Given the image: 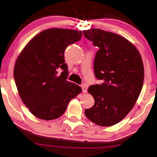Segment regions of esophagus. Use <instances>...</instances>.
I'll return each mask as SVG.
<instances>
[{
  "instance_id": "esophagus-1",
  "label": "esophagus",
  "mask_w": 157,
  "mask_h": 157,
  "mask_svg": "<svg viewBox=\"0 0 157 157\" xmlns=\"http://www.w3.org/2000/svg\"><path fill=\"white\" fill-rule=\"evenodd\" d=\"M82 89L83 93H86V92H87V88H86V86H85V85H82Z\"/></svg>"
}]
</instances>
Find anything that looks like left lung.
I'll return each instance as SVG.
<instances>
[{"label": "left lung", "instance_id": "obj_1", "mask_svg": "<svg viewBox=\"0 0 157 157\" xmlns=\"http://www.w3.org/2000/svg\"><path fill=\"white\" fill-rule=\"evenodd\" d=\"M83 33L99 47L94 57V74L104 81L89 87L94 105L84 113L96 124L109 127L129 113L140 95L144 78L142 57L137 48L119 35L94 28Z\"/></svg>", "mask_w": 157, "mask_h": 157}]
</instances>
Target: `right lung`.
Instances as JSON below:
<instances>
[{
    "mask_svg": "<svg viewBox=\"0 0 157 157\" xmlns=\"http://www.w3.org/2000/svg\"><path fill=\"white\" fill-rule=\"evenodd\" d=\"M82 31L51 28L32 38L19 54L13 77L24 104L38 119L52 120L65 113L67 104L82 88L66 80L67 65L64 53L70 44L78 41ZM63 72L59 76L57 70Z\"/></svg>",
    "mask_w": 157,
    "mask_h": 157,
    "instance_id": "obj_1",
    "label": "right lung"
}]
</instances>
